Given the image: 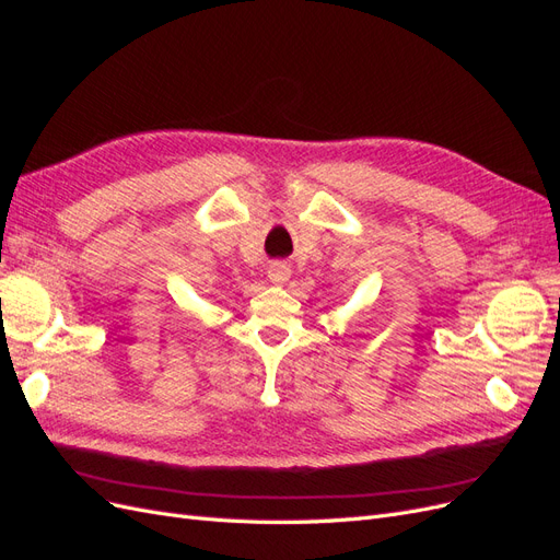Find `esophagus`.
I'll return each mask as SVG.
<instances>
[{
  "instance_id": "obj_1",
  "label": "esophagus",
  "mask_w": 560,
  "mask_h": 560,
  "mask_svg": "<svg viewBox=\"0 0 560 560\" xmlns=\"http://www.w3.org/2000/svg\"><path fill=\"white\" fill-rule=\"evenodd\" d=\"M290 276H292L290 266L282 264V261H276V264L268 266V280L273 284H284L287 280H290Z\"/></svg>"
}]
</instances>
